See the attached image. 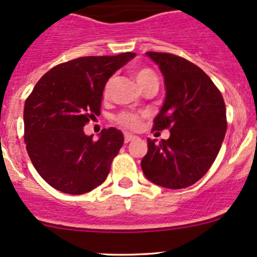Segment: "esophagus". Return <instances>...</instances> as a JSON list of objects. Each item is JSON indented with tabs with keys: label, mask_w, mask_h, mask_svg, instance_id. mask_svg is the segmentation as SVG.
<instances>
[{
	"label": "esophagus",
	"mask_w": 257,
	"mask_h": 257,
	"mask_svg": "<svg viewBox=\"0 0 257 257\" xmlns=\"http://www.w3.org/2000/svg\"><path fill=\"white\" fill-rule=\"evenodd\" d=\"M134 139H137V137L133 136V134H129V133L124 134V142H125V143H129V142L134 141Z\"/></svg>",
	"instance_id": "1"
}]
</instances>
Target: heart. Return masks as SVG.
Segmentation results:
<instances>
[{
	"label": "heart",
	"mask_w": 257,
	"mask_h": 257,
	"mask_svg": "<svg viewBox=\"0 0 257 257\" xmlns=\"http://www.w3.org/2000/svg\"><path fill=\"white\" fill-rule=\"evenodd\" d=\"M133 74L139 87L143 85L144 83L149 82V80H155V82H158L157 76H155L154 72H153L152 69H148V68L137 69ZM109 87H110V80L105 84L104 87V92H103L104 97H107ZM116 121H118L121 126H124V128L126 129H137L139 126V124H141V116L133 113H121L116 116Z\"/></svg>",
	"instance_id": "obj_1"
}]
</instances>
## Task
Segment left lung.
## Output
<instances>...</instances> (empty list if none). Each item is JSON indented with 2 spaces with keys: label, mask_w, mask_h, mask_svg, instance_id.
Instances as JSON below:
<instances>
[{
  "label": "left lung",
  "mask_w": 257,
  "mask_h": 257,
  "mask_svg": "<svg viewBox=\"0 0 257 257\" xmlns=\"http://www.w3.org/2000/svg\"><path fill=\"white\" fill-rule=\"evenodd\" d=\"M158 64L165 98L154 118V131L169 129L157 143L148 138L141 165L148 180L168 189L195 184L216 159L226 133V108L220 90L203 69L170 53L147 52Z\"/></svg>",
  "instance_id": "left-lung-1"
}]
</instances>
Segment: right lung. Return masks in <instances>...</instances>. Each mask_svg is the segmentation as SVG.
Wrapping results in <instances>:
<instances>
[{
	"label": "right lung",
	"mask_w": 257,
	"mask_h": 257,
	"mask_svg": "<svg viewBox=\"0 0 257 257\" xmlns=\"http://www.w3.org/2000/svg\"><path fill=\"white\" fill-rule=\"evenodd\" d=\"M137 54L80 57L56 66L37 82L23 110L25 143L33 167L51 186L72 195L105 180L124 143L115 128L97 142L83 126L99 115L108 79Z\"/></svg>",
	"instance_id": "add662e5"
}]
</instances>
